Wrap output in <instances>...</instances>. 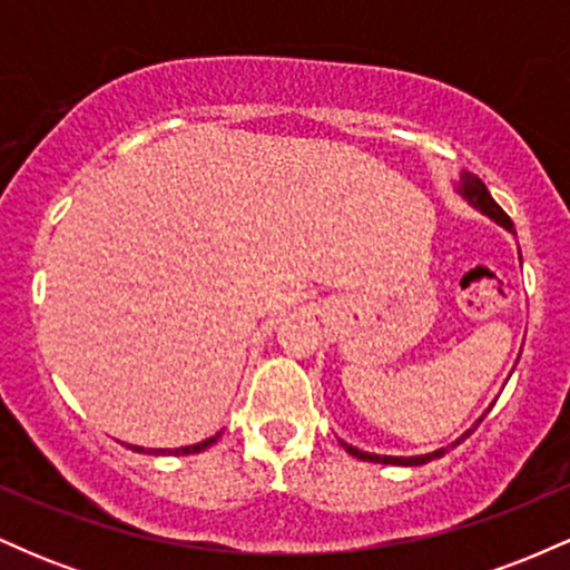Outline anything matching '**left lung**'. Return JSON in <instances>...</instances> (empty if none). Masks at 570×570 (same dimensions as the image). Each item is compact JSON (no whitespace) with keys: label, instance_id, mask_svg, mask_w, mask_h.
<instances>
[{"label":"left lung","instance_id":"obj_1","mask_svg":"<svg viewBox=\"0 0 570 570\" xmlns=\"http://www.w3.org/2000/svg\"><path fill=\"white\" fill-rule=\"evenodd\" d=\"M461 193L466 195L469 203H472V206L480 208L482 214H488L490 219H495V222H499V225L507 227V230H512V233H514V225H512V219L507 217V212H503V208L499 206V203H495L493 198H490V193H488L485 181H482L480 176H474V174H461ZM480 423H482V417H480V421L474 423V429L480 426ZM474 429H469L466 434L461 436V440H466V436L472 434ZM461 440H455L453 444H450V448H455V444H461ZM340 444H343V448L348 450L351 455H356L358 461H372V463H396V466H421V463H429L431 458H440V455H444V448H442V450H436V453H429V455H415V458H394V455H372V453H364V450H356V448H351V444H348V442H343V440H340Z\"/></svg>","mask_w":570,"mask_h":570}]
</instances>
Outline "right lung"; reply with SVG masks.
Wrapping results in <instances>:
<instances>
[{
    "label": "right lung",
    "mask_w": 570,
    "mask_h": 570,
    "mask_svg": "<svg viewBox=\"0 0 570 570\" xmlns=\"http://www.w3.org/2000/svg\"><path fill=\"white\" fill-rule=\"evenodd\" d=\"M219 440V434H214V436H208V440H203V442H198V444H187V448H176V450H144V448H136V444H128L130 450H136V453H147V455H189V453H200V450H206V448H212L214 442Z\"/></svg>",
    "instance_id": "obj_1"
}]
</instances>
